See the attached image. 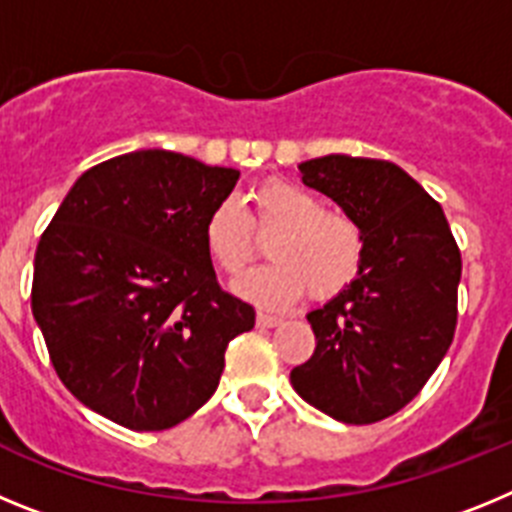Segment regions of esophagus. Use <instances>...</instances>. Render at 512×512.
<instances>
[{"instance_id":"1","label":"esophagus","mask_w":512,"mask_h":512,"mask_svg":"<svg viewBox=\"0 0 512 512\" xmlns=\"http://www.w3.org/2000/svg\"><path fill=\"white\" fill-rule=\"evenodd\" d=\"M256 323H259V328H277V325L282 323V318L269 315V312H259V315H256Z\"/></svg>"}]
</instances>
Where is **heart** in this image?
Wrapping results in <instances>:
<instances>
[{"label": "heart", "mask_w": 512, "mask_h": 512, "mask_svg": "<svg viewBox=\"0 0 512 512\" xmlns=\"http://www.w3.org/2000/svg\"><path fill=\"white\" fill-rule=\"evenodd\" d=\"M246 215L235 200L217 202L205 220V251L220 274L238 279L259 259V238L269 266L235 284L238 295L261 307H284L310 295L333 300L361 274L366 235L354 215L330 210L318 194L287 179H266L248 194Z\"/></svg>", "instance_id": "obj_1"}]
</instances>
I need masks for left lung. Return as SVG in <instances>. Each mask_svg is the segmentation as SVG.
Segmentation results:
<instances>
[{
    "label": "left lung",
    "mask_w": 512,
    "mask_h": 512,
    "mask_svg": "<svg viewBox=\"0 0 512 512\" xmlns=\"http://www.w3.org/2000/svg\"><path fill=\"white\" fill-rule=\"evenodd\" d=\"M300 174L359 220L366 253L354 284L307 315L315 354L289 379L320 413L377 423L418 397L454 341L459 246L441 205L390 161L323 156Z\"/></svg>",
    "instance_id": "left-lung-1"
}]
</instances>
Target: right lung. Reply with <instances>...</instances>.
<instances>
[{
    "label": "right lung",
    "instance_id": "obj_1",
    "mask_svg": "<svg viewBox=\"0 0 512 512\" xmlns=\"http://www.w3.org/2000/svg\"><path fill=\"white\" fill-rule=\"evenodd\" d=\"M241 171L171 151L92 166L35 251L33 315L71 395L130 431H166L220 384L256 323L205 251V220Z\"/></svg>",
    "mask_w": 512,
    "mask_h": 512
}]
</instances>
